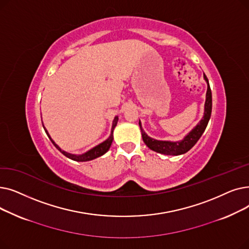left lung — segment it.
Segmentation results:
<instances>
[{
	"mask_svg": "<svg viewBox=\"0 0 249 249\" xmlns=\"http://www.w3.org/2000/svg\"><path fill=\"white\" fill-rule=\"evenodd\" d=\"M204 79L207 82V85H208V89L206 93L204 116L202 120L198 122V124L182 140L171 142V141H160V140L153 139L144 132L143 127H142L141 122H139V125L142 132V138H143L144 143L151 150L160 154H164V155L177 156V155H181V154L186 153L196 144V142L199 140V138L202 137L203 133L205 132L208 123L210 121L211 113H212V91L210 88L209 80L205 74H204Z\"/></svg>",
	"mask_w": 249,
	"mask_h": 249,
	"instance_id": "8db88e82",
	"label": "left lung"
}]
</instances>
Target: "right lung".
<instances>
[{
	"mask_svg": "<svg viewBox=\"0 0 249 249\" xmlns=\"http://www.w3.org/2000/svg\"><path fill=\"white\" fill-rule=\"evenodd\" d=\"M117 122H118V116H115L113 122H112L110 136H109L107 139H106L104 142H102V143H100L99 145H97V146H95V147H93L92 149H90L89 151H87V152H85V153H83V154H72V153H69V152H66V151L62 150L60 147H58V146L54 143V141L52 139V137L50 136L49 132H47V129L44 127V125H43V124H42V125H43V128H44V131H45L47 137H49V138L51 139L52 143L55 146V148H56L57 150H60V152H62V154H64V155H65L66 157H68V158H70V159H72V160H74V161H78V162H86V161H91V160H93V159H96V158H98V157L104 155V154L109 150V148H110V146H111V144H112V141H113V129H114V127L116 126Z\"/></svg>",
	"mask_w": 249,
	"mask_h": 249,
	"instance_id": "add662e5",
	"label": "right lung"
}]
</instances>
